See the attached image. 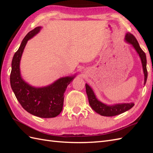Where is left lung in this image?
I'll return each instance as SVG.
<instances>
[{
    "instance_id": "obj_1",
    "label": "left lung",
    "mask_w": 153,
    "mask_h": 153,
    "mask_svg": "<svg viewBox=\"0 0 153 153\" xmlns=\"http://www.w3.org/2000/svg\"><path fill=\"white\" fill-rule=\"evenodd\" d=\"M126 41L128 42L129 44H131L133 45V47L135 48V49L137 51V53L139 54V56L141 58L143 69V72L145 75L144 84H145L147 79V58H146V54L144 53V51L141 49L140 46H139L138 42L137 39H136V38L134 37V35H133L129 33H127L126 35ZM85 88L90 106H91L93 110H95L97 113L99 114L101 116H114L118 115L131 108L134 106V104L132 102L118 104V105L108 106L97 100L92 89L87 84H85Z\"/></svg>"
}]
</instances>
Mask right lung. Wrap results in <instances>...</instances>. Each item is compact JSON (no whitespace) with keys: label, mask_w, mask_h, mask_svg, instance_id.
I'll list each match as a JSON object with an SVG mask.
<instances>
[{"label":"right lung","mask_w":153,"mask_h":153,"mask_svg":"<svg viewBox=\"0 0 153 153\" xmlns=\"http://www.w3.org/2000/svg\"><path fill=\"white\" fill-rule=\"evenodd\" d=\"M40 30L41 27H37L29 32L15 53L12 61L10 85L16 99L27 112L40 118H54L62 110L64 92L74 76L62 77L49 86L35 88L22 79L19 71V62L27 42Z\"/></svg>","instance_id":"right-lung-1"}]
</instances>
